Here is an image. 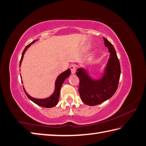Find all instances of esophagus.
Listing matches in <instances>:
<instances>
[{"instance_id":"1","label":"esophagus","mask_w":146,"mask_h":146,"mask_svg":"<svg viewBox=\"0 0 146 146\" xmlns=\"http://www.w3.org/2000/svg\"><path fill=\"white\" fill-rule=\"evenodd\" d=\"M70 69L71 73L72 74H75L76 72V66L75 65H71L70 66Z\"/></svg>"}]
</instances>
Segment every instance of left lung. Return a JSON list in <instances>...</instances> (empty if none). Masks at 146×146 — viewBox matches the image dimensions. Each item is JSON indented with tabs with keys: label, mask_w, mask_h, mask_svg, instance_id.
<instances>
[{
	"label": "left lung",
	"mask_w": 146,
	"mask_h": 146,
	"mask_svg": "<svg viewBox=\"0 0 146 146\" xmlns=\"http://www.w3.org/2000/svg\"><path fill=\"white\" fill-rule=\"evenodd\" d=\"M104 45L110 53L103 75L98 80L89 76L87 70L80 68L76 75L79 78V94L82 101L88 106H96L110 99L118 88L121 74L120 64L113 45L106 38Z\"/></svg>",
	"instance_id": "left-lung-1"
}]
</instances>
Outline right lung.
Here are the masks:
<instances>
[{"label":"right lung","mask_w":146,"mask_h":146,"mask_svg":"<svg viewBox=\"0 0 146 146\" xmlns=\"http://www.w3.org/2000/svg\"><path fill=\"white\" fill-rule=\"evenodd\" d=\"M36 40H33L32 42L31 43V44H28L27 46L25 47V48L23 50V53H22L21 58V60H20V62H19V66H21L22 60H23V58L24 54L26 52V50H27V48L29 47L31 44H33L34 42H35ZM70 74H71L70 69H68L66 71H64V72H62V73L60 74V75L58 76V78H57L56 82H55V89H54V93L50 97H48V98H45V99L34 98H32V97H31L29 94L26 92L25 88L23 87L24 91L26 94V95H27V96L28 98V99H30L31 101L34 102V103H35L36 104L40 106H42L44 108H47L54 107L55 106L57 105V104H58V102L60 90H61V87L62 86V84H63V82H64L66 78H68V77L70 75ZM21 82H22V81H21Z\"/></svg>","instance_id":"1"}]
</instances>
